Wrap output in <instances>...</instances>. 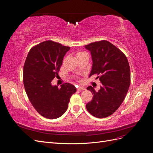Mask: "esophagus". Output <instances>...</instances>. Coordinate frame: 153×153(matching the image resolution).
I'll use <instances>...</instances> for the list:
<instances>
[{
    "mask_svg": "<svg viewBox=\"0 0 153 153\" xmlns=\"http://www.w3.org/2000/svg\"><path fill=\"white\" fill-rule=\"evenodd\" d=\"M78 91H84V90H85V88L84 87H78V89H77Z\"/></svg>",
    "mask_w": 153,
    "mask_h": 153,
    "instance_id": "34e87169",
    "label": "esophagus"
}]
</instances>
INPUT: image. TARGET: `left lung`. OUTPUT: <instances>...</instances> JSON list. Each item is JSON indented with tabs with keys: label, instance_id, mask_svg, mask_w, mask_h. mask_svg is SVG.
<instances>
[{
	"label": "left lung",
	"instance_id": "8db88e82",
	"mask_svg": "<svg viewBox=\"0 0 153 153\" xmlns=\"http://www.w3.org/2000/svg\"><path fill=\"white\" fill-rule=\"evenodd\" d=\"M91 54L92 66L89 77L100 75V89L96 92L92 86L87 87L94 94L86 105L88 112L98 118L110 116L124 101L130 85V68L125 55L106 40L84 46Z\"/></svg>",
	"mask_w": 153,
	"mask_h": 153
}]
</instances>
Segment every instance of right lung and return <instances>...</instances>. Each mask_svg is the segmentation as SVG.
Segmentation results:
<instances>
[{
  "label": "right lung",
  "mask_w": 153,
  "mask_h": 153,
  "mask_svg": "<svg viewBox=\"0 0 153 153\" xmlns=\"http://www.w3.org/2000/svg\"><path fill=\"white\" fill-rule=\"evenodd\" d=\"M70 47L52 41H45L32 48L24 66V84L31 104L39 114L50 119L61 117L68 109L71 96L76 91L66 83L52 85L58 75L64 56Z\"/></svg>",
  "instance_id": "obj_1"
}]
</instances>
